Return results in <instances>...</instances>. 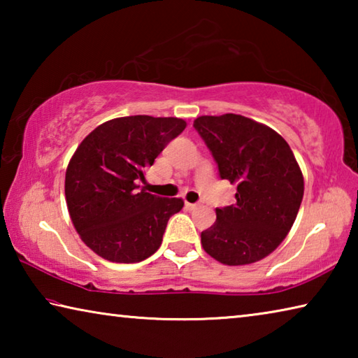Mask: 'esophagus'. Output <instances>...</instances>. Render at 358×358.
<instances>
[{
    "label": "esophagus",
    "instance_id": "obj_1",
    "mask_svg": "<svg viewBox=\"0 0 358 358\" xmlns=\"http://www.w3.org/2000/svg\"><path fill=\"white\" fill-rule=\"evenodd\" d=\"M185 207H186L187 210H196V208H197V203H189V202H186V203H185Z\"/></svg>",
    "mask_w": 358,
    "mask_h": 358
}]
</instances>
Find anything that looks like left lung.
Here are the masks:
<instances>
[{"mask_svg":"<svg viewBox=\"0 0 358 358\" xmlns=\"http://www.w3.org/2000/svg\"><path fill=\"white\" fill-rule=\"evenodd\" d=\"M194 128L221 178L237 185V203L216 208L215 224L201 234L202 248L224 265L262 260L287 237L305 191L292 150L268 126L235 113L203 115Z\"/></svg>","mask_w":358,"mask_h":358,"instance_id":"left-lung-1","label":"left lung"}]
</instances>
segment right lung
<instances>
[{
	"instance_id": "1",
	"label": "right lung",
	"mask_w": 358,
	"mask_h": 358,
	"mask_svg": "<svg viewBox=\"0 0 358 358\" xmlns=\"http://www.w3.org/2000/svg\"><path fill=\"white\" fill-rule=\"evenodd\" d=\"M185 128L175 117H121L99 124L77 147L66 169V203L77 234L99 257L136 264L161 246L169 217L185 202L137 183Z\"/></svg>"
}]
</instances>
